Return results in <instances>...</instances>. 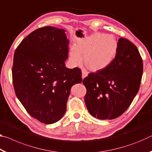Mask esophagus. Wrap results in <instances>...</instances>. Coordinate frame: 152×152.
Masks as SVG:
<instances>
[{
	"label": "esophagus",
	"instance_id": "34e87169",
	"mask_svg": "<svg viewBox=\"0 0 152 152\" xmlns=\"http://www.w3.org/2000/svg\"><path fill=\"white\" fill-rule=\"evenodd\" d=\"M88 76V72L84 70H82V79H84L85 77Z\"/></svg>",
	"mask_w": 152,
	"mask_h": 152
}]
</instances>
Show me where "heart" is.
Listing matches in <instances>:
<instances>
[{
  "label": "heart",
  "mask_w": 152,
  "mask_h": 152,
  "mask_svg": "<svg viewBox=\"0 0 152 152\" xmlns=\"http://www.w3.org/2000/svg\"><path fill=\"white\" fill-rule=\"evenodd\" d=\"M118 43L114 37L104 33H94L72 46L70 51V62L76 67L84 62L89 70L99 71L109 66L116 57Z\"/></svg>",
  "instance_id": "obj_1"
}]
</instances>
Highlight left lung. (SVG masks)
Wrapping results in <instances>:
<instances>
[{
    "label": "left lung",
    "instance_id": "obj_1",
    "mask_svg": "<svg viewBox=\"0 0 152 152\" xmlns=\"http://www.w3.org/2000/svg\"><path fill=\"white\" fill-rule=\"evenodd\" d=\"M142 74L143 61L137 47L121 37L112 63L83 80L87 91L84 101L90 114L101 120L121 116L138 92Z\"/></svg>",
    "mask_w": 152,
    "mask_h": 152
}]
</instances>
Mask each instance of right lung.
Here are the masks:
<instances>
[{"label":"right lung","mask_w":152,"mask_h":152,"mask_svg":"<svg viewBox=\"0 0 152 152\" xmlns=\"http://www.w3.org/2000/svg\"><path fill=\"white\" fill-rule=\"evenodd\" d=\"M66 31L53 27L38 29L20 42L14 54L15 94L31 116L45 124L63 117L72 86L82 82L79 68L65 66Z\"/></svg>","instance_id":"1"}]
</instances>
